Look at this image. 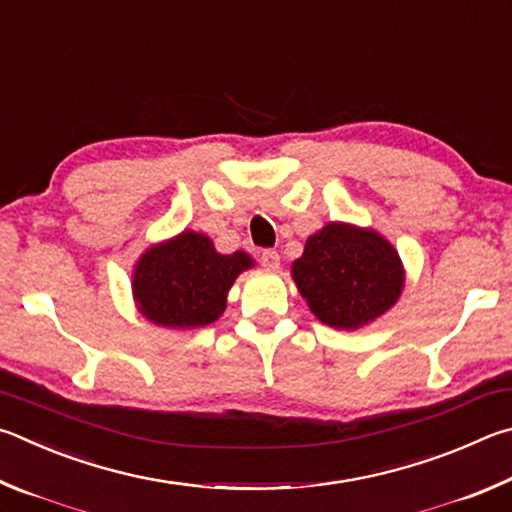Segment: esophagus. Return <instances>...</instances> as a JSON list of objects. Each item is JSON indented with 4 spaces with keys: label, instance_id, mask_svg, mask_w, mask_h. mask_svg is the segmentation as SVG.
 Returning <instances> with one entry per match:
<instances>
[{
    "label": "esophagus",
    "instance_id": "34e87169",
    "mask_svg": "<svg viewBox=\"0 0 512 512\" xmlns=\"http://www.w3.org/2000/svg\"><path fill=\"white\" fill-rule=\"evenodd\" d=\"M261 263H263V267H267V270H279V265H281L279 251H276V249H263L261 251Z\"/></svg>",
    "mask_w": 512,
    "mask_h": 512
}]
</instances>
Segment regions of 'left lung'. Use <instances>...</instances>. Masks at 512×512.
Masks as SVG:
<instances>
[{
	"instance_id": "8db88e82",
	"label": "left lung",
	"mask_w": 512,
	"mask_h": 512,
	"mask_svg": "<svg viewBox=\"0 0 512 512\" xmlns=\"http://www.w3.org/2000/svg\"><path fill=\"white\" fill-rule=\"evenodd\" d=\"M292 279L319 321L357 330L398 301L405 272L398 251L378 231L330 222L308 238L292 263Z\"/></svg>"
}]
</instances>
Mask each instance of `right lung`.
<instances>
[{"instance_id": "1", "label": "right lung", "mask_w": 512, "mask_h": 512, "mask_svg": "<svg viewBox=\"0 0 512 512\" xmlns=\"http://www.w3.org/2000/svg\"><path fill=\"white\" fill-rule=\"evenodd\" d=\"M254 261L245 251L218 254L204 233L182 231L150 247L132 274L137 308L164 328H202L227 308V292Z\"/></svg>"}]
</instances>
